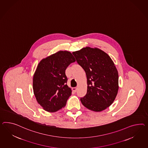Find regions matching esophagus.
Instances as JSON below:
<instances>
[{
    "mask_svg": "<svg viewBox=\"0 0 148 148\" xmlns=\"http://www.w3.org/2000/svg\"><path fill=\"white\" fill-rule=\"evenodd\" d=\"M72 90L73 92H76V91H77V87H73L72 88Z\"/></svg>",
    "mask_w": 148,
    "mask_h": 148,
    "instance_id": "34e87169",
    "label": "esophagus"
}]
</instances>
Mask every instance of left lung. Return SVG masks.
<instances>
[{"label":"left lung","mask_w":148,"mask_h":148,"mask_svg":"<svg viewBox=\"0 0 148 148\" xmlns=\"http://www.w3.org/2000/svg\"><path fill=\"white\" fill-rule=\"evenodd\" d=\"M87 77V93L82 104L94 112L106 110L114 102L119 90V74L110 56L98 48L86 47L73 51Z\"/></svg>","instance_id":"left-lung-1"}]
</instances>
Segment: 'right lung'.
<instances>
[{
	"mask_svg": "<svg viewBox=\"0 0 148 148\" xmlns=\"http://www.w3.org/2000/svg\"><path fill=\"white\" fill-rule=\"evenodd\" d=\"M76 60L71 53L60 50L43 58L34 73L33 87L38 104L53 113L64 108L71 95L65 70Z\"/></svg>",
	"mask_w": 148,
	"mask_h": 148,
	"instance_id": "add662e5",
	"label": "right lung"
}]
</instances>
